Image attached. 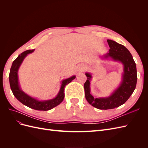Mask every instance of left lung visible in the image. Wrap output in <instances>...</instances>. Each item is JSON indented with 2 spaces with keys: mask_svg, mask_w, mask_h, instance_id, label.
Listing matches in <instances>:
<instances>
[{
  "mask_svg": "<svg viewBox=\"0 0 148 148\" xmlns=\"http://www.w3.org/2000/svg\"><path fill=\"white\" fill-rule=\"evenodd\" d=\"M110 47L109 52L105 56L120 61L124 65L122 82L120 86L108 97L95 98L90 94V80L91 75L86 73L87 80L84 84L85 97L93 107L101 110L112 109L123 104L135 89L137 82V71L135 61L131 53L124 46L112 40L107 39Z\"/></svg>",
  "mask_w": 148,
  "mask_h": 148,
  "instance_id": "left-lung-1",
  "label": "left lung"
}]
</instances>
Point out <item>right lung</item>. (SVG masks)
<instances>
[{
    "label": "right lung",
    "instance_id": "obj_1",
    "mask_svg": "<svg viewBox=\"0 0 148 148\" xmlns=\"http://www.w3.org/2000/svg\"><path fill=\"white\" fill-rule=\"evenodd\" d=\"M34 51V49H32V50H27L22 52L13 62L9 73V82L10 88L12 89L13 95L23 104L34 110L46 111L52 109L53 107L60 104L63 101L65 96L64 88L66 84L70 83L73 79L75 78V76H73V77L62 81L60 91L54 99L48 101H39L29 96L23 91H22L20 88L18 79V70L19 67L22 63V62H23V59H25V57L28 53L33 52Z\"/></svg>",
    "mask_w": 148,
    "mask_h": 148
}]
</instances>
